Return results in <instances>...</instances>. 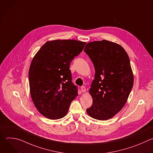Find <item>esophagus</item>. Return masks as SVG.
<instances>
[{"mask_svg": "<svg viewBox=\"0 0 153 153\" xmlns=\"http://www.w3.org/2000/svg\"><path fill=\"white\" fill-rule=\"evenodd\" d=\"M80 90H81L82 92H85L86 91V88H85V87L84 86H82L80 87Z\"/></svg>", "mask_w": 153, "mask_h": 153, "instance_id": "obj_1", "label": "esophagus"}]
</instances>
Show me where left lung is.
<instances>
[{
	"label": "left lung",
	"mask_w": 153,
	"mask_h": 153,
	"mask_svg": "<svg viewBox=\"0 0 153 153\" xmlns=\"http://www.w3.org/2000/svg\"><path fill=\"white\" fill-rule=\"evenodd\" d=\"M84 51L96 71L90 89L93 104L86 112L97 120L110 119L122 110L133 88L129 57L120 45L105 40L88 43Z\"/></svg>",
	"instance_id": "8db88e82"
}]
</instances>
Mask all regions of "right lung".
Instances as JSON below:
<instances>
[{
    "instance_id": "add662e5",
    "label": "right lung",
    "mask_w": 153,
    "mask_h": 153,
    "mask_svg": "<svg viewBox=\"0 0 153 153\" xmlns=\"http://www.w3.org/2000/svg\"><path fill=\"white\" fill-rule=\"evenodd\" d=\"M85 44L75 40L47 42L33 59L28 74L30 94L43 116L56 120L67 114L78 94L77 86L72 82L70 63Z\"/></svg>"
}]
</instances>
